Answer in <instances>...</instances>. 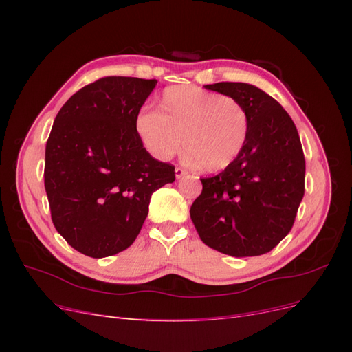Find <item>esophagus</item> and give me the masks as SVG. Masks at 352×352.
Here are the masks:
<instances>
[{
	"instance_id": "1",
	"label": "esophagus",
	"mask_w": 352,
	"mask_h": 352,
	"mask_svg": "<svg viewBox=\"0 0 352 352\" xmlns=\"http://www.w3.org/2000/svg\"><path fill=\"white\" fill-rule=\"evenodd\" d=\"M175 173H176V177H177V179H180V177H185V176H188V175H189V173H188V170H185L184 167H176Z\"/></svg>"
}]
</instances>
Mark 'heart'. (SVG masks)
Masks as SVG:
<instances>
[{
  "label": "heart",
  "mask_w": 352,
  "mask_h": 352,
  "mask_svg": "<svg viewBox=\"0 0 352 352\" xmlns=\"http://www.w3.org/2000/svg\"><path fill=\"white\" fill-rule=\"evenodd\" d=\"M248 114L235 98L190 85L166 88L158 111H141L135 129L150 154L168 160L184 146L188 160L206 172L230 167L248 138Z\"/></svg>",
  "instance_id": "1"
}]
</instances>
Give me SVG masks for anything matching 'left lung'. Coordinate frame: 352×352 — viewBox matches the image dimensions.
I'll return each instance as SVG.
<instances>
[{
	"label": "left lung",
	"mask_w": 352,
	"mask_h": 352,
	"mask_svg": "<svg viewBox=\"0 0 352 352\" xmlns=\"http://www.w3.org/2000/svg\"><path fill=\"white\" fill-rule=\"evenodd\" d=\"M239 101L248 114V138L230 167L201 177L190 206L201 241L233 257L272 251L291 232L305 190V158L292 119L260 88L243 82L207 85Z\"/></svg>",
	"instance_id": "obj_1"
}]
</instances>
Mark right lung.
<instances>
[{
  "label": "right lung",
  "instance_id": "add662e5",
  "mask_svg": "<svg viewBox=\"0 0 352 352\" xmlns=\"http://www.w3.org/2000/svg\"><path fill=\"white\" fill-rule=\"evenodd\" d=\"M155 79L105 76L73 94L45 146L51 219L70 247L102 258L131 247L154 190L173 184L175 166L148 153L136 116Z\"/></svg>",
  "mask_w": 352,
  "mask_h": 352
}]
</instances>
